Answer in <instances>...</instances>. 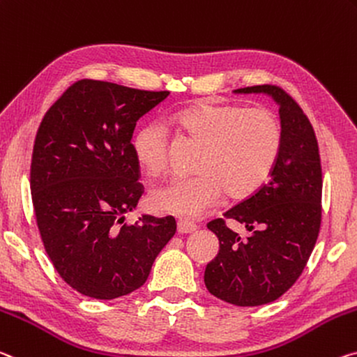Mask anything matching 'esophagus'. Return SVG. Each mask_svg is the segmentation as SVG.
I'll return each mask as SVG.
<instances>
[{"instance_id":"34e87169","label":"esophagus","mask_w":357,"mask_h":357,"mask_svg":"<svg viewBox=\"0 0 357 357\" xmlns=\"http://www.w3.org/2000/svg\"><path fill=\"white\" fill-rule=\"evenodd\" d=\"M197 230V225L194 222H189V220H178V231L179 234H194Z\"/></svg>"}]
</instances>
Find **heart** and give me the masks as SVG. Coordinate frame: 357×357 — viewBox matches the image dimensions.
Returning <instances> with one entry per match:
<instances>
[{
    "mask_svg": "<svg viewBox=\"0 0 357 357\" xmlns=\"http://www.w3.org/2000/svg\"><path fill=\"white\" fill-rule=\"evenodd\" d=\"M174 122L185 138L200 146L197 174L152 190L151 205L160 213L195 219L219 200L222 190L229 199H246L268 179L281 152V122L267 107L203 103L178 112ZM133 152L151 176L165 174L172 154L168 130L158 122L141 127Z\"/></svg>",
    "mask_w": 357,
    "mask_h": 357,
    "instance_id": "b5f03b06",
    "label": "heart"
}]
</instances>
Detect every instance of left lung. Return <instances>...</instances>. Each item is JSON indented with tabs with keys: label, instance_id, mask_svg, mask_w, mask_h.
I'll use <instances>...</instances> for the list:
<instances>
[{
	"label": "left lung",
	"instance_id": "obj_1",
	"mask_svg": "<svg viewBox=\"0 0 357 357\" xmlns=\"http://www.w3.org/2000/svg\"><path fill=\"white\" fill-rule=\"evenodd\" d=\"M235 93H267L280 105L282 146L267 183L206 227L219 252L205 270L206 289L238 307H257L281 297L298 280L321 227L322 172L318 139L302 107L281 87L252 86ZM225 218L245 225L243 241Z\"/></svg>",
	"mask_w": 357,
	"mask_h": 357
}]
</instances>
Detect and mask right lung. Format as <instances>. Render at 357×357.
Here are the masks:
<instances>
[{"mask_svg":"<svg viewBox=\"0 0 357 357\" xmlns=\"http://www.w3.org/2000/svg\"><path fill=\"white\" fill-rule=\"evenodd\" d=\"M168 93L81 79L38 128L30 169L36 224L55 270L82 296L111 301L137 291L176 231L173 216L123 224L144 192L133 130Z\"/></svg>","mask_w":357,"mask_h":357,"instance_id":"add662e5","label":"right lung"}]
</instances>
